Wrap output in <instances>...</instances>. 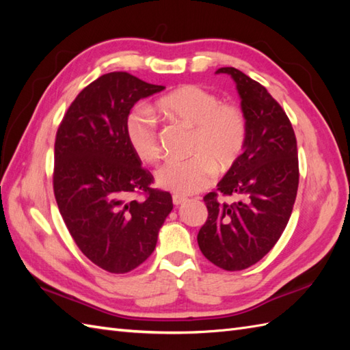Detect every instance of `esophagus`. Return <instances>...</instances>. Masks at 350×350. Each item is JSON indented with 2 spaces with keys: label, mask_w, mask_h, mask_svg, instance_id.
Wrapping results in <instances>:
<instances>
[{
  "label": "esophagus",
  "mask_w": 350,
  "mask_h": 350,
  "mask_svg": "<svg viewBox=\"0 0 350 350\" xmlns=\"http://www.w3.org/2000/svg\"><path fill=\"white\" fill-rule=\"evenodd\" d=\"M185 202H187V198H185V197H182V196H173V203H174V206H180V204H183Z\"/></svg>",
  "instance_id": "34e87169"
}]
</instances>
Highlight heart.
<instances>
[{
	"mask_svg": "<svg viewBox=\"0 0 350 350\" xmlns=\"http://www.w3.org/2000/svg\"><path fill=\"white\" fill-rule=\"evenodd\" d=\"M162 114L194 129L188 161H170L156 171V183L176 196H191L209 187L217 166L226 171L239 159L247 139V122L239 107L222 103L200 85H183L158 102ZM126 137L141 161L156 162L162 147L150 109L137 108L126 120Z\"/></svg>",
	"mask_w": 350,
	"mask_h": 350,
	"instance_id": "heart-1",
	"label": "heart"
}]
</instances>
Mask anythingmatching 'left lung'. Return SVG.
<instances>
[{
  "label": "left lung",
  "instance_id": "1",
  "mask_svg": "<svg viewBox=\"0 0 350 350\" xmlns=\"http://www.w3.org/2000/svg\"><path fill=\"white\" fill-rule=\"evenodd\" d=\"M236 83L247 139L239 156L204 196L209 217L197 241L203 256L226 271H242L262 260L278 242L293 211L299 183L296 137L284 109L266 88L234 68H221ZM239 195L227 205L217 194Z\"/></svg>",
  "mask_w": 350,
  "mask_h": 350
}]
</instances>
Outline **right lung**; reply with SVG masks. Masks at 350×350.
I'll return each mask as SVG.
<instances>
[{
  "label": "right lung",
  "mask_w": 350,
  "mask_h": 350,
  "mask_svg": "<svg viewBox=\"0 0 350 350\" xmlns=\"http://www.w3.org/2000/svg\"><path fill=\"white\" fill-rule=\"evenodd\" d=\"M128 72H111L72 102L55 137L54 194L64 224L83 254L111 273L135 269L152 254L173 211L167 191L150 188L126 137L139 99L163 90ZM132 193H144L133 200Z\"/></svg>",
  "instance_id": "obj_1"
}]
</instances>
